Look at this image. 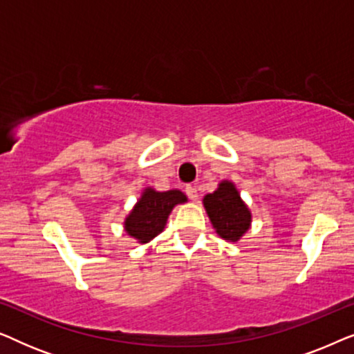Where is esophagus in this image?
<instances>
[{
	"mask_svg": "<svg viewBox=\"0 0 354 354\" xmlns=\"http://www.w3.org/2000/svg\"><path fill=\"white\" fill-rule=\"evenodd\" d=\"M185 193L188 195V198H190V200H193V201L198 200V190H196L195 185H187Z\"/></svg>",
	"mask_w": 354,
	"mask_h": 354,
	"instance_id": "obj_1",
	"label": "esophagus"
}]
</instances>
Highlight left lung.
<instances>
[{"label": "left lung", "mask_w": 354, "mask_h": 354, "mask_svg": "<svg viewBox=\"0 0 354 354\" xmlns=\"http://www.w3.org/2000/svg\"><path fill=\"white\" fill-rule=\"evenodd\" d=\"M203 205L221 239L239 241L251 227V211L234 182L222 180L216 192L203 198Z\"/></svg>", "instance_id": "left-lung-1"}]
</instances>
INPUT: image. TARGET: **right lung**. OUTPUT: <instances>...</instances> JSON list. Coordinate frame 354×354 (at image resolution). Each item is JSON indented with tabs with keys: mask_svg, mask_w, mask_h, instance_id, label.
<instances>
[{
	"mask_svg": "<svg viewBox=\"0 0 354 354\" xmlns=\"http://www.w3.org/2000/svg\"><path fill=\"white\" fill-rule=\"evenodd\" d=\"M187 203V195L180 190L156 192L147 187L135 203L133 209L124 221V230L138 243H148L158 236L167 224V217L177 205Z\"/></svg>",
	"mask_w": 354,
	"mask_h": 354,
	"instance_id": "add662e5",
	"label": "right lung"
}]
</instances>
